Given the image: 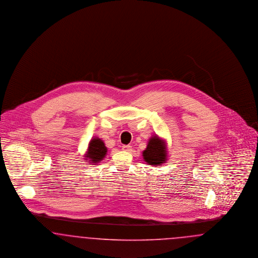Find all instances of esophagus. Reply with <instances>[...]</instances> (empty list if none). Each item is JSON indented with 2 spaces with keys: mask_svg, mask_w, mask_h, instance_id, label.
Wrapping results in <instances>:
<instances>
[{
  "mask_svg": "<svg viewBox=\"0 0 258 258\" xmlns=\"http://www.w3.org/2000/svg\"><path fill=\"white\" fill-rule=\"evenodd\" d=\"M122 149L124 151H127V152H131L132 151V146H122Z\"/></svg>",
  "mask_w": 258,
  "mask_h": 258,
  "instance_id": "34e87169",
  "label": "esophagus"
}]
</instances>
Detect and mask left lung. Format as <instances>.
<instances>
[{
  "instance_id": "8db88e82",
  "label": "left lung",
  "mask_w": 258,
  "mask_h": 258,
  "mask_svg": "<svg viewBox=\"0 0 258 258\" xmlns=\"http://www.w3.org/2000/svg\"><path fill=\"white\" fill-rule=\"evenodd\" d=\"M143 156L147 164L153 166H160L167 161L166 144L157 136L150 138Z\"/></svg>"
}]
</instances>
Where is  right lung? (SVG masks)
<instances>
[{
  "label": "right lung",
  "mask_w": 258,
  "mask_h": 258,
  "mask_svg": "<svg viewBox=\"0 0 258 258\" xmlns=\"http://www.w3.org/2000/svg\"><path fill=\"white\" fill-rule=\"evenodd\" d=\"M106 153L107 147L104 145L103 141L98 138H94L90 141L89 149L85 157H87V161H90V163L97 164L106 156Z\"/></svg>",
  "instance_id": "right-lung-1"
}]
</instances>
